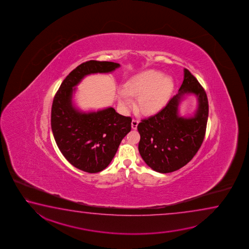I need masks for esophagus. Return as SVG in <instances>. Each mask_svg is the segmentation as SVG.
Listing matches in <instances>:
<instances>
[{
    "label": "esophagus",
    "mask_w": 249,
    "mask_h": 249,
    "mask_svg": "<svg viewBox=\"0 0 249 249\" xmlns=\"http://www.w3.org/2000/svg\"><path fill=\"white\" fill-rule=\"evenodd\" d=\"M139 119H132V121H131V128L133 129V130H136L137 129V127H138V124H139Z\"/></svg>",
    "instance_id": "34e87169"
}]
</instances>
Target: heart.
<instances>
[{"label": "heart", "instance_id": "heart-1", "mask_svg": "<svg viewBox=\"0 0 249 249\" xmlns=\"http://www.w3.org/2000/svg\"><path fill=\"white\" fill-rule=\"evenodd\" d=\"M173 81L161 72L147 70L128 81L118 93V102L124 109L131 106V97H137V107L145 115L156 113L165 106L173 90Z\"/></svg>", "mask_w": 249, "mask_h": 249}]
</instances>
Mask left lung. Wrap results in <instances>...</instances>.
<instances>
[{"mask_svg":"<svg viewBox=\"0 0 249 249\" xmlns=\"http://www.w3.org/2000/svg\"><path fill=\"white\" fill-rule=\"evenodd\" d=\"M194 93L198 109L194 117L178 114V106L185 94ZM208 118V100L202 86L187 70L178 93L158 113L138 124L139 151L143 161L158 173H168L186 165L201 146Z\"/></svg>","mask_w":249,"mask_h":249,"instance_id":"obj_1","label":"left lung"}]
</instances>
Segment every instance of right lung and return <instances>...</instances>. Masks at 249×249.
<instances>
[{
    "label": "right lung",
    "instance_id": "add662e5",
    "mask_svg": "<svg viewBox=\"0 0 249 249\" xmlns=\"http://www.w3.org/2000/svg\"><path fill=\"white\" fill-rule=\"evenodd\" d=\"M119 63L90 60L73 70L60 85L51 108V129L64 158L79 170L99 173L113 159L122 139L131 131V118L112 107L82 112L72 103L75 86L85 76L109 73Z\"/></svg>",
    "mask_w": 249,
    "mask_h": 249
}]
</instances>
